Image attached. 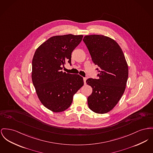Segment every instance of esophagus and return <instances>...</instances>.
<instances>
[{
    "mask_svg": "<svg viewBox=\"0 0 153 153\" xmlns=\"http://www.w3.org/2000/svg\"><path fill=\"white\" fill-rule=\"evenodd\" d=\"M83 80H84V84H85V83H86V80H87V78H86V77H84V78H83Z\"/></svg>",
    "mask_w": 153,
    "mask_h": 153,
    "instance_id": "esophagus-1",
    "label": "esophagus"
}]
</instances>
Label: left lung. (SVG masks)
<instances>
[{"instance_id":"left-lung-1","label":"left lung","mask_w":153,"mask_h":153,"mask_svg":"<svg viewBox=\"0 0 153 153\" xmlns=\"http://www.w3.org/2000/svg\"><path fill=\"white\" fill-rule=\"evenodd\" d=\"M83 42L93 62L99 67L96 69L99 79L86 81L92 88L87 100L88 107L96 113H106L114 108L126 90L128 77L126 58L117 42L107 36L87 35Z\"/></svg>"}]
</instances>
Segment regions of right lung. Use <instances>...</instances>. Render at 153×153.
<instances>
[{"mask_svg": "<svg viewBox=\"0 0 153 153\" xmlns=\"http://www.w3.org/2000/svg\"><path fill=\"white\" fill-rule=\"evenodd\" d=\"M82 35L53 36L40 45L32 59V79L41 103L48 109L61 112L69 108L73 95L84 85L79 74L62 72L66 62L71 65L72 51Z\"/></svg>", "mask_w": 153, "mask_h": 153, "instance_id": "right-lung-1", "label": "right lung"}]
</instances>
